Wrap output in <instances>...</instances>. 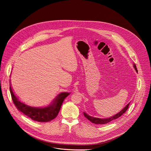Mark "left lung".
I'll use <instances>...</instances> for the list:
<instances>
[{
  "label": "left lung",
  "mask_w": 151,
  "mask_h": 151,
  "mask_svg": "<svg viewBox=\"0 0 151 151\" xmlns=\"http://www.w3.org/2000/svg\"><path fill=\"white\" fill-rule=\"evenodd\" d=\"M134 68L135 70H136V72H137V68H136V66L135 64H134ZM129 104H130V103H128L127 105H126V106L124 107V108L122 110H121L119 113H118L117 114H116L114 116H113L112 117H110L109 118L100 119V118H94V117H93V116H91L87 115L85 112H83V115H84V116L85 118H87L88 120H90L91 122H93L94 124H107V123L111 122L112 120H114L115 119L118 118L122 114H124L127 111V110L128 109Z\"/></svg>",
  "instance_id": "1"
}]
</instances>
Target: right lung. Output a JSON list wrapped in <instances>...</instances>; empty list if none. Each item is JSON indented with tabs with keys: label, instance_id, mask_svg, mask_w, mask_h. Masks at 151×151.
<instances>
[{
	"label": "right lung",
	"instance_id": "1",
	"mask_svg": "<svg viewBox=\"0 0 151 151\" xmlns=\"http://www.w3.org/2000/svg\"><path fill=\"white\" fill-rule=\"evenodd\" d=\"M9 90L13 103L17 109L32 119L41 122H49L54 119L57 116L64 100L69 95V93H60L55 98L52 104L45 107L37 108V107H31L21 103L14 95L11 85Z\"/></svg>",
	"mask_w": 151,
	"mask_h": 151
}]
</instances>
